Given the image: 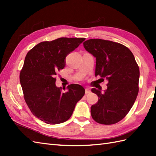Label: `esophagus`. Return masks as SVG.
I'll use <instances>...</instances> for the list:
<instances>
[{
	"label": "esophagus",
	"instance_id": "esophagus-1",
	"mask_svg": "<svg viewBox=\"0 0 156 156\" xmlns=\"http://www.w3.org/2000/svg\"><path fill=\"white\" fill-rule=\"evenodd\" d=\"M90 92V89H88V88H86L85 89V94H89Z\"/></svg>",
	"mask_w": 156,
	"mask_h": 156
}]
</instances>
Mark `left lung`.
I'll list each match as a JSON object with an SVG mask.
<instances>
[{
    "label": "left lung",
    "mask_w": 156,
    "mask_h": 156,
    "mask_svg": "<svg viewBox=\"0 0 156 156\" xmlns=\"http://www.w3.org/2000/svg\"><path fill=\"white\" fill-rule=\"evenodd\" d=\"M96 58L95 76L108 81L107 88H92L98 101L90 108L92 117L101 124L112 125L123 119L133 107L139 92L140 69L129 49L119 43L101 39L84 42Z\"/></svg>",
    "instance_id": "left-lung-1"
}]
</instances>
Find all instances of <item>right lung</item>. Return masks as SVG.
Segmentation results:
<instances>
[{
	"instance_id": "right-lung-1",
	"label": "right lung",
	"mask_w": 156,
	"mask_h": 156,
	"mask_svg": "<svg viewBox=\"0 0 156 156\" xmlns=\"http://www.w3.org/2000/svg\"><path fill=\"white\" fill-rule=\"evenodd\" d=\"M85 38L61 37L36 45L26 55L20 73L25 101L36 117L50 125L70 118L76 103L83 97L84 88L70 84L62 92L55 85V76L66 66V58Z\"/></svg>"
}]
</instances>
